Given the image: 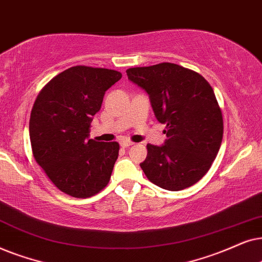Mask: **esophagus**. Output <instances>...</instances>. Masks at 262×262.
Wrapping results in <instances>:
<instances>
[{"mask_svg":"<svg viewBox=\"0 0 262 262\" xmlns=\"http://www.w3.org/2000/svg\"><path fill=\"white\" fill-rule=\"evenodd\" d=\"M133 144H134V142H132V141H129V140H122L120 142L121 147H123V148H127V147H129V146H132Z\"/></svg>","mask_w":262,"mask_h":262,"instance_id":"esophagus-1","label":"esophagus"}]
</instances>
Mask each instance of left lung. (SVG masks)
Instances as JSON below:
<instances>
[{
	"mask_svg": "<svg viewBox=\"0 0 262 262\" xmlns=\"http://www.w3.org/2000/svg\"><path fill=\"white\" fill-rule=\"evenodd\" d=\"M127 75L148 93L157 120L166 124L165 144L147 145L142 171L166 190L193 186L210 170L224 133L213 89L199 73L169 62L129 68Z\"/></svg>",
	"mask_w": 262,
	"mask_h": 262,
	"instance_id": "8db88e82",
	"label": "left lung"
}]
</instances>
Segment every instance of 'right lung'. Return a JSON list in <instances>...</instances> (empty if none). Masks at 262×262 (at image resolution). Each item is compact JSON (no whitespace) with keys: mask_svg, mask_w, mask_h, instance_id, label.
Returning a JSON list of instances; mask_svg holds the SVG:
<instances>
[{"mask_svg":"<svg viewBox=\"0 0 262 262\" xmlns=\"http://www.w3.org/2000/svg\"><path fill=\"white\" fill-rule=\"evenodd\" d=\"M117 71L75 66L52 78L37 96L30 117L34 159L49 180L73 198H90L109 183L118 142L89 139L91 121Z\"/></svg>","mask_w":262,"mask_h":262,"instance_id":"obj_1","label":"right lung"}]
</instances>
